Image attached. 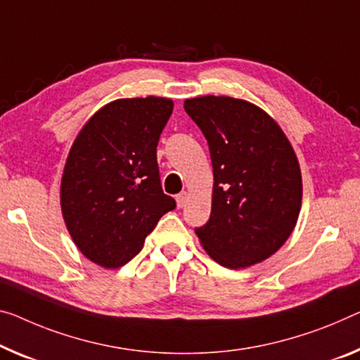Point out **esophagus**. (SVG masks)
<instances>
[{
  "mask_svg": "<svg viewBox=\"0 0 360 360\" xmlns=\"http://www.w3.org/2000/svg\"><path fill=\"white\" fill-rule=\"evenodd\" d=\"M188 198H190V196H188L186 191H181L180 195H176V198H175L176 199V206L185 207L186 202H188Z\"/></svg>",
  "mask_w": 360,
  "mask_h": 360,
  "instance_id": "obj_1",
  "label": "esophagus"
}]
</instances>
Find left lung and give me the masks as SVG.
Segmentation results:
<instances>
[{
    "label": "left lung",
    "instance_id": "left-lung-1",
    "mask_svg": "<svg viewBox=\"0 0 360 360\" xmlns=\"http://www.w3.org/2000/svg\"><path fill=\"white\" fill-rule=\"evenodd\" d=\"M206 136L214 169L212 209L196 235L209 256L245 269L272 256L295 230L302 201L296 153L256 104L230 96L185 99Z\"/></svg>",
    "mask_w": 360,
    "mask_h": 360
}]
</instances>
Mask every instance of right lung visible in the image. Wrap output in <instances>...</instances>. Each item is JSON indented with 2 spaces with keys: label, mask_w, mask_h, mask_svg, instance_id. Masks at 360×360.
<instances>
[{
  "label": "right lung",
  "mask_w": 360,
  "mask_h": 360,
  "mask_svg": "<svg viewBox=\"0 0 360 360\" xmlns=\"http://www.w3.org/2000/svg\"><path fill=\"white\" fill-rule=\"evenodd\" d=\"M169 98H122L96 110L72 143L60 179V211L75 246L104 269L141 251L165 212L156 148L172 114Z\"/></svg>",
  "instance_id": "add662e5"
}]
</instances>
